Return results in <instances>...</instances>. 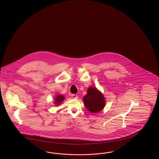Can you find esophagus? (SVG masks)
Instances as JSON below:
<instances>
[{
	"label": "esophagus",
	"instance_id": "34e87169",
	"mask_svg": "<svg viewBox=\"0 0 159 159\" xmlns=\"http://www.w3.org/2000/svg\"><path fill=\"white\" fill-rule=\"evenodd\" d=\"M72 98L73 99H76L78 98V96H77V95L76 94H72Z\"/></svg>",
	"mask_w": 159,
	"mask_h": 159
}]
</instances>
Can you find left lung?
<instances>
[{
	"label": "left lung",
	"mask_w": 159,
	"mask_h": 159,
	"mask_svg": "<svg viewBox=\"0 0 159 159\" xmlns=\"http://www.w3.org/2000/svg\"><path fill=\"white\" fill-rule=\"evenodd\" d=\"M83 102L89 111L96 113L101 112L105 106V99L103 94L94 87L87 89V94L84 96Z\"/></svg>",
	"instance_id": "8db88e82"
}]
</instances>
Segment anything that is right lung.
<instances>
[{"label":"right lung","mask_w":159,"mask_h":159,"mask_svg":"<svg viewBox=\"0 0 159 159\" xmlns=\"http://www.w3.org/2000/svg\"><path fill=\"white\" fill-rule=\"evenodd\" d=\"M65 100V96L62 94H57L54 98V103L55 106H58Z\"/></svg>","instance_id":"obj_1"}]
</instances>
